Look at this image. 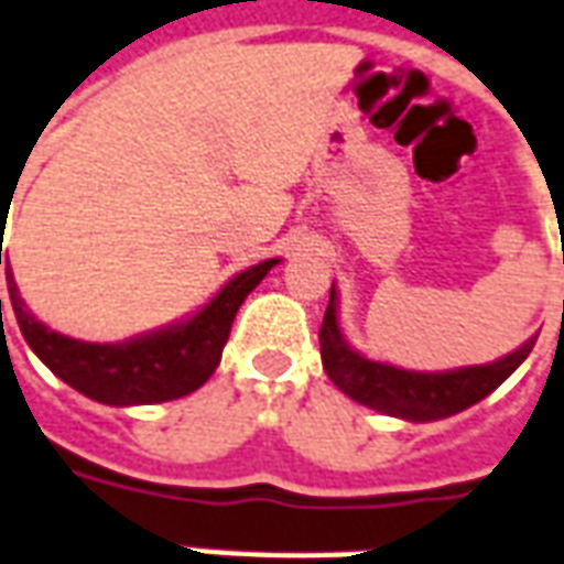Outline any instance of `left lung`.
<instances>
[{
  "mask_svg": "<svg viewBox=\"0 0 564 564\" xmlns=\"http://www.w3.org/2000/svg\"><path fill=\"white\" fill-rule=\"evenodd\" d=\"M535 340L538 337H529L517 352L499 358L494 365L460 367V370H448V373H415V370L379 365V361L358 356L344 344L340 325H337L335 286H332V299H328L323 328H319V352H323V367L328 379L344 391L346 398H352L361 406L406 421L448 419L454 412H463L466 406L484 400L527 361Z\"/></svg>",
  "mask_w": 564,
  "mask_h": 564,
  "instance_id": "obj_1",
  "label": "left lung"
}]
</instances>
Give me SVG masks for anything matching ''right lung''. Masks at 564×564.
I'll use <instances>...</instances> for the list:
<instances>
[{
	"mask_svg": "<svg viewBox=\"0 0 564 564\" xmlns=\"http://www.w3.org/2000/svg\"><path fill=\"white\" fill-rule=\"evenodd\" d=\"M2 265V241H0ZM278 265L265 260L236 274L212 302L191 316L187 323L137 337L128 344H83L74 337L56 335L29 314L26 304L17 293L11 269H6L8 295L14 307L17 325L44 365L70 388L86 398L110 406H133V403H164L185 398L206 382L220 361L232 319L239 314L248 293ZM2 323V299H0Z\"/></svg>",
	"mask_w": 564,
	"mask_h": 564,
	"instance_id": "right-lung-1",
	"label": "right lung"
}]
</instances>
